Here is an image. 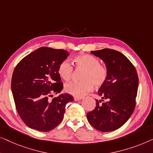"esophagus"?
<instances>
[{
	"mask_svg": "<svg viewBox=\"0 0 153 153\" xmlns=\"http://www.w3.org/2000/svg\"><path fill=\"white\" fill-rule=\"evenodd\" d=\"M82 99V97H76V96H75L74 97V100L75 101H78V100H80Z\"/></svg>",
	"mask_w": 153,
	"mask_h": 153,
	"instance_id": "esophagus-1",
	"label": "esophagus"
}]
</instances>
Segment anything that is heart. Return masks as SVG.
Returning a JSON list of instances; mask_svg holds the SVG:
<instances>
[{
  "mask_svg": "<svg viewBox=\"0 0 153 153\" xmlns=\"http://www.w3.org/2000/svg\"><path fill=\"white\" fill-rule=\"evenodd\" d=\"M73 63L77 68H82V81H72L66 83L64 87L66 92L76 97H82L93 89L94 85L100 87L105 82L108 76V68L100 64L98 58L91 55H77L73 59ZM58 73L64 80L72 77L74 66L67 59L60 63Z\"/></svg>",
  "mask_w": 153,
  "mask_h": 153,
  "instance_id": "1",
  "label": "heart"
}]
</instances>
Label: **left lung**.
Instances as JSON below:
<instances>
[{
  "label": "left lung",
  "mask_w": 153,
  "mask_h": 153,
  "mask_svg": "<svg viewBox=\"0 0 153 153\" xmlns=\"http://www.w3.org/2000/svg\"><path fill=\"white\" fill-rule=\"evenodd\" d=\"M103 60L108 68V76L101 85L93 111L88 112L87 120L100 132L117 130L126 123L136 105L139 77L134 66L123 54L109 48L91 51Z\"/></svg>",
  "instance_id": "1"
}]
</instances>
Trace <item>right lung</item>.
<instances>
[{"mask_svg": "<svg viewBox=\"0 0 153 153\" xmlns=\"http://www.w3.org/2000/svg\"><path fill=\"white\" fill-rule=\"evenodd\" d=\"M69 55L63 49L41 47L23 57L15 67L12 91L19 117L32 129L48 132L62 121L66 105L74 98L60 93L63 83L58 73L60 63Z\"/></svg>", "mask_w": 153, "mask_h": 153, "instance_id": "add662e5", "label": "right lung"}]
</instances>
